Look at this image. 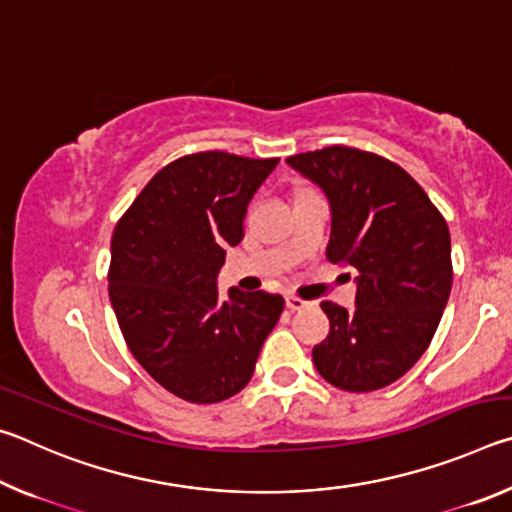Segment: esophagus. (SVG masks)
Returning <instances> with one entry per match:
<instances>
[{
  "instance_id": "esophagus-1",
  "label": "esophagus",
  "mask_w": 512,
  "mask_h": 512,
  "mask_svg": "<svg viewBox=\"0 0 512 512\" xmlns=\"http://www.w3.org/2000/svg\"><path fill=\"white\" fill-rule=\"evenodd\" d=\"M287 307H289L291 311H300V309H309V307H314V302L302 300V298H298V296H287Z\"/></svg>"
}]
</instances>
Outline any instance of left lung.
Returning <instances> with one entry per match:
<instances>
[{
	"label": "left lung",
	"instance_id": "1",
	"mask_svg": "<svg viewBox=\"0 0 512 512\" xmlns=\"http://www.w3.org/2000/svg\"><path fill=\"white\" fill-rule=\"evenodd\" d=\"M332 205L327 257L357 268V307L320 302L327 339L311 357L320 377L350 393L379 391L413 368L452 291L445 216L400 164L332 144L289 155Z\"/></svg>",
	"mask_w": 512,
	"mask_h": 512
}]
</instances>
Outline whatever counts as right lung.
<instances>
[{
  "instance_id": "right-lung-1",
  "label": "right lung",
  "mask_w": 512,
  "mask_h": 512,
  "mask_svg": "<svg viewBox=\"0 0 512 512\" xmlns=\"http://www.w3.org/2000/svg\"><path fill=\"white\" fill-rule=\"evenodd\" d=\"M277 160L183 155L155 173L112 232L108 293L124 341L185 402L237 395L284 309L282 296L230 289L221 298L214 284L225 248L244 239L248 201Z\"/></svg>"
}]
</instances>
